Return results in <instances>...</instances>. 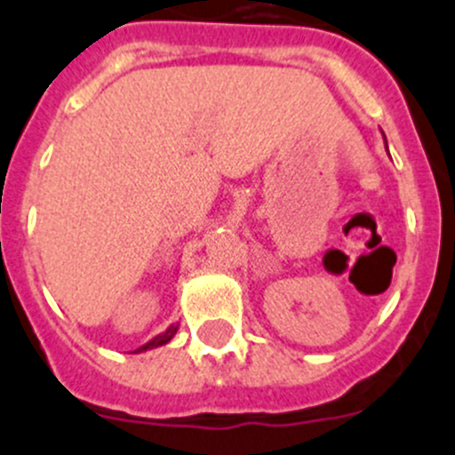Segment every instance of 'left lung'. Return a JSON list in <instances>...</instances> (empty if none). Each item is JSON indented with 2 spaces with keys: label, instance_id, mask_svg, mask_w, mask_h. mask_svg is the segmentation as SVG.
Returning a JSON list of instances; mask_svg holds the SVG:
<instances>
[{
  "label": "left lung",
  "instance_id": "8db88e82",
  "mask_svg": "<svg viewBox=\"0 0 455 455\" xmlns=\"http://www.w3.org/2000/svg\"><path fill=\"white\" fill-rule=\"evenodd\" d=\"M382 137H385V134H382ZM385 148H387V139H385Z\"/></svg>",
  "mask_w": 455,
  "mask_h": 455
}]
</instances>
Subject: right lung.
I'll return each mask as SVG.
<instances>
[{"label": "right lung", "instance_id": "obj_1", "mask_svg": "<svg viewBox=\"0 0 455 455\" xmlns=\"http://www.w3.org/2000/svg\"><path fill=\"white\" fill-rule=\"evenodd\" d=\"M177 330H179V325H170L168 330L164 331V334H159V336H155V339L152 340H148L146 345H141V347L139 349H134V354H141V352H148V349H155V347H161V345H165V343H170V340L174 339V334H177Z\"/></svg>", "mask_w": 455, "mask_h": 455}]
</instances>
